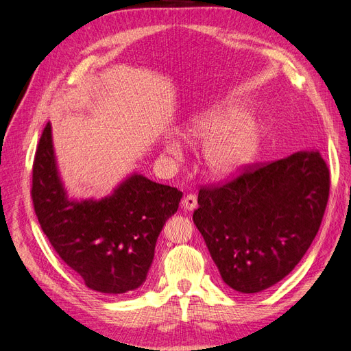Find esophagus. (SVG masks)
<instances>
[{"label": "esophagus", "instance_id": "34e87169", "mask_svg": "<svg viewBox=\"0 0 351 351\" xmlns=\"http://www.w3.org/2000/svg\"><path fill=\"white\" fill-rule=\"evenodd\" d=\"M182 205H183V208H184L186 210H193V209H196V206H197V197H196L195 195L190 193V195H187V196L183 197Z\"/></svg>", "mask_w": 351, "mask_h": 351}]
</instances>
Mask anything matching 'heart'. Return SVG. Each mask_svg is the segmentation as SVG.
<instances>
[{
    "label": "heart",
    "instance_id": "b5f03b06",
    "mask_svg": "<svg viewBox=\"0 0 351 351\" xmlns=\"http://www.w3.org/2000/svg\"><path fill=\"white\" fill-rule=\"evenodd\" d=\"M182 136L192 145H205L202 162L209 177L227 178L254 158L262 133L241 105L219 102L193 115L186 123ZM165 147L176 152L180 145L168 141Z\"/></svg>",
    "mask_w": 351,
    "mask_h": 351
}]
</instances>
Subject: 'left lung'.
<instances>
[{
  "label": "left lung",
  "instance_id": "1",
  "mask_svg": "<svg viewBox=\"0 0 351 351\" xmlns=\"http://www.w3.org/2000/svg\"><path fill=\"white\" fill-rule=\"evenodd\" d=\"M328 196L329 169L319 151H300L200 189L193 222L222 281L253 294L300 262L321 227Z\"/></svg>",
  "mask_w": 351,
  "mask_h": 351
}]
</instances>
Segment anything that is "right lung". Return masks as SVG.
I'll return each instance as SVG.
<instances>
[{
  "mask_svg": "<svg viewBox=\"0 0 351 351\" xmlns=\"http://www.w3.org/2000/svg\"><path fill=\"white\" fill-rule=\"evenodd\" d=\"M32 199L42 231L90 290L117 295L145 282L155 244L183 193L132 174L102 199H71L58 173L51 123L40 136Z\"/></svg>",
  "mask_w": 351,
  "mask_h": 351,
  "instance_id": "obj_1",
  "label": "right lung"
}]
</instances>
